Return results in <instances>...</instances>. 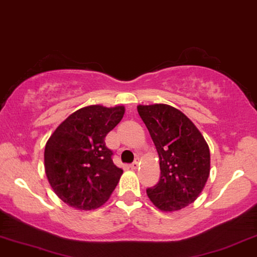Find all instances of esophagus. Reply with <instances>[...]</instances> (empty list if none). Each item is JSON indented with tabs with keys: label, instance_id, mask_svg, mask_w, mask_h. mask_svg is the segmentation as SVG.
Listing matches in <instances>:
<instances>
[{
	"label": "esophagus",
	"instance_id": "esophagus-1",
	"mask_svg": "<svg viewBox=\"0 0 257 257\" xmlns=\"http://www.w3.org/2000/svg\"><path fill=\"white\" fill-rule=\"evenodd\" d=\"M139 167V159L138 160H135L134 162H133L132 164H131V168L132 169H136Z\"/></svg>",
	"mask_w": 257,
	"mask_h": 257
}]
</instances>
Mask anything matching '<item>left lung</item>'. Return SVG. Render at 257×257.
<instances>
[{"label":"left lung","instance_id":"obj_1","mask_svg":"<svg viewBox=\"0 0 257 257\" xmlns=\"http://www.w3.org/2000/svg\"><path fill=\"white\" fill-rule=\"evenodd\" d=\"M156 147L161 176L148 188L150 201L163 211H175L193 203L206 186L210 173V152L193 122L168 104L139 105Z\"/></svg>","mask_w":257,"mask_h":257}]
</instances>
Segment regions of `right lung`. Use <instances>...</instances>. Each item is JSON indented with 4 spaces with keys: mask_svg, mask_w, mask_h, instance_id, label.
I'll return each instance as SVG.
<instances>
[{
    "mask_svg": "<svg viewBox=\"0 0 257 257\" xmlns=\"http://www.w3.org/2000/svg\"><path fill=\"white\" fill-rule=\"evenodd\" d=\"M124 107L88 105L57 126L44 149V168L51 188L68 206L91 210L108 200L123 170L112 162L107 134L118 124Z\"/></svg>",
    "mask_w": 257,
    "mask_h": 257,
    "instance_id": "add662e5",
    "label": "right lung"
}]
</instances>
